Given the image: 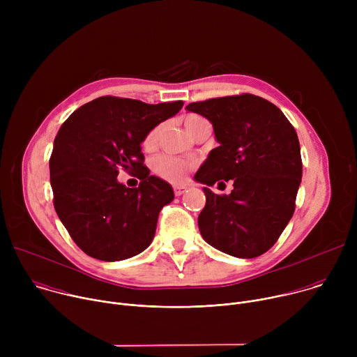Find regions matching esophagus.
Returning <instances> with one entry per match:
<instances>
[{
    "mask_svg": "<svg viewBox=\"0 0 357 357\" xmlns=\"http://www.w3.org/2000/svg\"><path fill=\"white\" fill-rule=\"evenodd\" d=\"M186 190H188V188H186L185 185H175V186H174V192H175L176 196L183 195Z\"/></svg>",
    "mask_w": 357,
    "mask_h": 357,
    "instance_id": "1",
    "label": "esophagus"
}]
</instances>
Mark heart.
Wrapping results in <instances>:
<instances>
[{
	"label": "heart",
	"instance_id": "b5f03b06",
	"mask_svg": "<svg viewBox=\"0 0 357 357\" xmlns=\"http://www.w3.org/2000/svg\"><path fill=\"white\" fill-rule=\"evenodd\" d=\"M196 119H199L197 116H188L185 120V127L188 128L190 126L192 121H195ZM160 134V126L152 128L145 139H144V146L146 149L154 148V145L157 144V138ZM189 169V162H186L185 160L179 158V157H174V155H161L154 161V171L157 172V175H160L161 178L171 181V182H178L181 181L186 171Z\"/></svg>",
	"mask_w": 357,
	"mask_h": 357
}]
</instances>
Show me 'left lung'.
<instances>
[{
    "mask_svg": "<svg viewBox=\"0 0 357 357\" xmlns=\"http://www.w3.org/2000/svg\"><path fill=\"white\" fill-rule=\"evenodd\" d=\"M186 110L206 117L219 142L195 181L213 185L234 179L230 195L203 188L206 205L197 218L202 237L237 259L261 256L295 211L302 178L295 128L277 106L248 93L196 101Z\"/></svg>",
    "mask_w": 357,
    "mask_h": 357,
    "instance_id": "1",
    "label": "left lung"
}]
</instances>
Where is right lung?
<instances>
[{
    "label": "right lung",
    "mask_w": 357,
    "mask_h": 357,
    "mask_svg": "<svg viewBox=\"0 0 357 357\" xmlns=\"http://www.w3.org/2000/svg\"><path fill=\"white\" fill-rule=\"evenodd\" d=\"M183 101L146 105L98 97L79 107L61 127L49 160L55 211L87 256L120 261L137 256L154 238L161 209L174 200L172 186L144 165L141 144ZM136 172L138 188L116 181Z\"/></svg>",
    "instance_id": "right-lung-1"
}]
</instances>
